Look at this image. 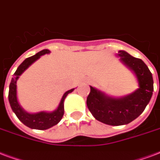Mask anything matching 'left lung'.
<instances>
[{"mask_svg": "<svg viewBox=\"0 0 160 160\" xmlns=\"http://www.w3.org/2000/svg\"><path fill=\"white\" fill-rule=\"evenodd\" d=\"M137 78L138 88L130 94L112 97L90 86L87 106L93 117L110 126L127 125L138 118L149 103L153 92L152 73L141 59L135 58L124 50L116 55Z\"/></svg>", "mask_w": 160, "mask_h": 160, "instance_id": "obj_1", "label": "left lung"}]
</instances>
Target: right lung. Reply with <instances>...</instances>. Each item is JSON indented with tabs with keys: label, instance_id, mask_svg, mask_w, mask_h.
I'll return each instance as SVG.
<instances>
[{
	"label": "right lung",
	"instance_id": "1",
	"mask_svg": "<svg viewBox=\"0 0 160 160\" xmlns=\"http://www.w3.org/2000/svg\"><path fill=\"white\" fill-rule=\"evenodd\" d=\"M50 51L49 50H43L38 52L34 56L25 59L22 62L21 65L18 67V69L14 73V77L12 78L10 86H9V93H8V99L10 103L11 108L17 117L19 119V121H22L25 126H27L32 129H37V130H46L50 127L58 124L60 121L62 119V116L64 115V100L68 93L72 92V89L67 91L63 94L61 102L59 104L58 107L56 110L51 112H46V111H40L38 113H28L19 104L18 95H17V81L19 78V77L22 75L27 68L36 62L38 59L40 58V56H44L45 54H49Z\"/></svg>",
	"mask_w": 160,
	"mask_h": 160
}]
</instances>
